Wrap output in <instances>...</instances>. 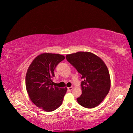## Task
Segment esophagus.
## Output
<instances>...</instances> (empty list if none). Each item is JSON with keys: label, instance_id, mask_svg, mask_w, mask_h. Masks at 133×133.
<instances>
[{"label": "esophagus", "instance_id": "esophagus-1", "mask_svg": "<svg viewBox=\"0 0 133 133\" xmlns=\"http://www.w3.org/2000/svg\"><path fill=\"white\" fill-rule=\"evenodd\" d=\"M73 87H68V88H67V89H68V90H69V91L72 90H73Z\"/></svg>", "mask_w": 133, "mask_h": 133}]
</instances>
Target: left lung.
I'll use <instances>...</instances> for the list:
<instances>
[{
    "label": "left lung",
    "mask_w": 133,
    "mask_h": 133,
    "mask_svg": "<svg viewBox=\"0 0 133 133\" xmlns=\"http://www.w3.org/2000/svg\"><path fill=\"white\" fill-rule=\"evenodd\" d=\"M66 59L82 75V94L77 98L82 106L92 109L100 104L109 93L111 81L109 70L94 53L78 51L67 55Z\"/></svg>",
    "instance_id": "obj_1"
}]
</instances>
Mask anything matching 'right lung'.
I'll list each match as a JSON object with an SVG mask.
<instances>
[{
	"label": "right lung",
	"instance_id": "obj_1",
	"mask_svg": "<svg viewBox=\"0 0 133 133\" xmlns=\"http://www.w3.org/2000/svg\"><path fill=\"white\" fill-rule=\"evenodd\" d=\"M65 57L59 54L44 53L31 62L26 75V88L29 98L45 111H53L62 105L67 87L54 86L52 78L57 65Z\"/></svg>",
	"mask_w": 133,
	"mask_h": 133
}]
</instances>
